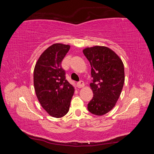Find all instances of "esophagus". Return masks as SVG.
Listing matches in <instances>:
<instances>
[{"label":"esophagus","instance_id":"obj_1","mask_svg":"<svg viewBox=\"0 0 154 154\" xmlns=\"http://www.w3.org/2000/svg\"><path fill=\"white\" fill-rule=\"evenodd\" d=\"M77 88H83V87H84V85H85L84 82H83V81H80V82H79L77 83Z\"/></svg>","mask_w":154,"mask_h":154}]
</instances>
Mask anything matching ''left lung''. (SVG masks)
<instances>
[{
    "mask_svg": "<svg viewBox=\"0 0 154 154\" xmlns=\"http://www.w3.org/2000/svg\"><path fill=\"white\" fill-rule=\"evenodd\" d=\"M90 62L94 96L88 109L96 116H103L113 109L124 86V66L120 58L107 47L94 46L83 50Z\"/></svg>",
    "mask_w": 154,
    "mask_h": 154,
    "instance_id": "8db88e82",
    "label": "left lung"
}]
</instances>
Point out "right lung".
Returning <instances> with one entry per match:
<instances>
[{
	"mask_svg": "<svg viewBox=\"0 0 154 154\" xmlns=\"http://www.w3.org/2000/svg\"><path fill=\"white\" fill-rule=\"evenodd\" d=\"M70 45L55 43L43 52L34 69V86L36 97L49 115L60 118L69 110L74 87L66 79L61 66Z\"/></svg>",
	"mask_w": 154,
	"mask_h": 154,
	"instance_id": "obj_1",
	"label": "right lung"
}]
</instances>
